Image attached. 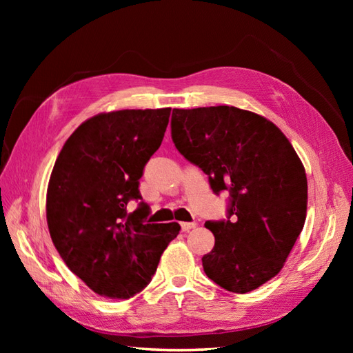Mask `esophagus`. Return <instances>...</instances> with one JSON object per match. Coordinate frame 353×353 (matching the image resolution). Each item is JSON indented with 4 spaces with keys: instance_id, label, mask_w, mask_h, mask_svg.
I'll list each match as a JSON object with an SVG mask.
<instances>
[{
    "instance_id": "1",
    "label": "esophagus",
    "mask_w": 353,
    "mask_h": 353,
    "mask_svg": "<svg viewBox=\"0 0 353 353\" xmlns=\"http://www.w3.org/2000/svg\"><path fill=\"white\" fill-rule=\"evenodd\" d=\"M197 225L196 222H181V228H183V231H190L191 228H194Z\"/></svg>"
}]
</instances>
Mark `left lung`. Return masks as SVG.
Returning a JSON list of instances; mask_svg holds the SVG:
<instances>
[{
  "mask_svg": "<svg viewBox=\"0 0 353 353\" xmlns=\"http://www.w3.org/2000/svg\"><path fill=\"white\" fill-rule=\"evenodd\" d=\"M170 135L213 193H230L227 219L205 223L215 236L201 258L206 275L232 293L270 281L306 219V174L290 141L263 116L232 105L174 109Z\"/></svg>",
  "mask_w": 353,
  "mask_h": 353,
  "instance_id": "8db88e82",
  "label": "left lung"
}]
</instances>
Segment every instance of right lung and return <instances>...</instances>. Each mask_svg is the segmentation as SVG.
<instances>
[{
	"mask_svg": "<svg viewBox=\"0 0 353 353\" xmlns=\"http://www.w3.org/2000/svg\"><path fill=\"white\" fill-rule=\"evenodd\" d=\"M170 109L100 113L63 145L47 190V223L61 259L92 292L130 299L150 283L178 222L144 223V166L162 144ZM140 199L134 212L127 203Z\"/></svg>",
	"mask_w": 353,
	"mask_h": 353,
	"instance_id": "add662e5",
	"label": "right lung"
}]
</instances>
